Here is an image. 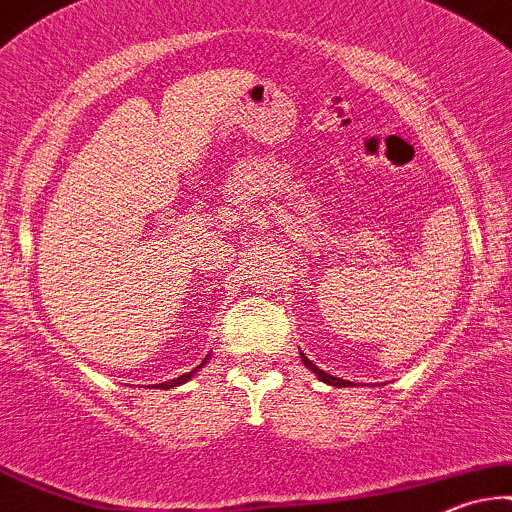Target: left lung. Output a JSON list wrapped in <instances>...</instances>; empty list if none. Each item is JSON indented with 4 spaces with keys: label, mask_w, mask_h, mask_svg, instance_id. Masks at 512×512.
<instances>
[{
    "label": "left lung",
    "mask_w": 512,
    "mask_h": 512,
    "mask_svg": "<svg viewBox=\"0 0 512 512\" xmlns=\"http://www.w3.org/2000/svg\"><path fill=\"white\" fill-rule=\"evenodd\" d=\"M300 359H302V364H304V366H307V368H309V371H312V373H316V375H319V380H323V383H326V385H333V387H349V385H352V383H349V380H340V378H333V375H328L326 371H319V368H316V366L312 364V361H309L307 357H304V354H300Z\"/></svg>",
    "instance_id": "8db88e82"
}]
</instances>
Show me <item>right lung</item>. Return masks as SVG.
I'll list each match as a JSON object with an SVG mask.
<instances>
[{"mask_svg": "<svg viewBox=\"0 0 512 512\" xmlns=\"http://www.w3.org/2000/svg\"><path fill=\"white\" fill-rule=\"evenodd\" d=\"M210 357V354H208ZM205 364H208V359H203V364H198L196 368H193V371H189V373H184V375H179V378H174V380H167V383H160V385H153V387H163V390H172V387H179V385H184V383H189V380L193 378V375H196L200 368H203Z\"/></svg>", "mask_w": 512, "mask_h": 512, "instance_id": "1", "label": "right lung"}]
</instances>
